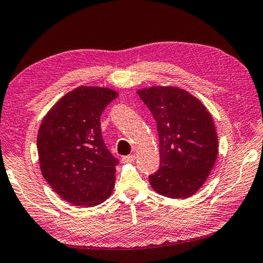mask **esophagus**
<instances>
[{"mask_svg": "<svg viewBox=\"0 0 263 263\" xmlns=\"http://www.w3.org/2000/svg\"><path fill=\"white\" fill-rule=\"evenodd\" d=\"M133 161H135V155H126L122 157V162H124V163H130Z\"/></svg>", "mask_w": 263, "mask_h": 263, "instance_id": "34e87169", "label": "esophagus"}]
</instances>
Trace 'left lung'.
Returning a JSON list of instances; mask_svg holds the SVG:
<instances>
[{
  "instance_id": "left-lung-1",
  "label": "left lung",
  "mask_w": 263,
  "mask_h": 263,
  "mask_svg": "<svg viewBox=\"0 0 263 263\" xmlns=\"http://www.w3.org/2000/svg\"><path fill=\"white\" fill-rule=\"evenodd\" d=\"M138 94L155 119L160 139V168L148 177L152 187L168 198L191 197L216 161L218 141L211 114L177 87H151Z\"/></svg>"
}]
</instances>
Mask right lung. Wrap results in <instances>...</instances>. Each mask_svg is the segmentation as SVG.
Here are the masks:
<instances>
[{
    "label": "right lung",
    "instance_id": "1",
    "mask_svg": "<svg viewBox=\"0 0 263 263\" xmlns=\"http://www.w3.org/2000/svg\"><path fill=\"white\" fill-rule=\"evenodd\" d=\"M117 95L109 88L80 86L41 123L36 139L41 173L74 206H98L112 192L118 160L104 144L100 117Z\"/></svg>",
    "mask_w": 263,
    "mask_h": 263
}]
</instances>
